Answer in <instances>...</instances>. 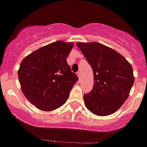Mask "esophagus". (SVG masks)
Masks as SVG:
<instances>
[{"mask_svg":"<svg viewBox=\"0 0 147 147\" xmlns=\"http://www.w3.org/2000/svg\"><path fill=\"white\" fill-rule=\"evenodd\" d=\"M77 76H78V78L80 79V78H81V72H80V71H79L77 72Z\"/></svg>","mask_w":147,"mask_h":147,"instance_id":"obj_1","label":"esophagus"}]
</instances>
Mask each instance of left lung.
Returning <instances> with one entry per match:
<instances>
[{
	"instance_id": "1",
	"label": "left lung",
	"mask_w": 147,
	"mask_h": 147,
	"mask_svg": "<svg viewBox=\"0 0 147 147\" xmlns=\"http://www.w3.org/2000/svg\"><path fill=\"white\" fill-rule=\"evenodd\" d=\"M94 72V86L84 95L86 107L94 114L117 111L129 96L134 82L133 69L123 56L99 43H78Z\"/></svg>"
}]
</instances>
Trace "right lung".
Wrapping results in <instances>:
<instances>
[{
  "label": "right lung",
  "mask_w": 147,
  "mask_h": 147,
  "mask_svg": "<svg viewBox=\"0 0 147 147\" xmlns=\"http://www.w3.org/2000/svg\"><path fill=\"white\" fill-rule=\"evenodd\" d=\"M73 43L59 40L26 56L18 71L23 93L33 105L43 111L61 107L78 80L66 58Z\"/></svg>",
  "instance_id": "1"
}]
</instances>
